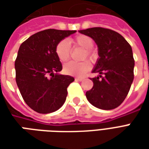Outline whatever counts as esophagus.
Here are the masks:
<instances>
[{"instance_id": "1", "label": "esophagus", "mask_w": 149, "mask_h": 149, "mask_svg": "<svg viewBox=\"0 0 149 149\" xmlns=\"http://www.w3.org/2000/svg\"><path fill=\"white\" fill-rule=\"evenodd\" d=\"M83 80H84V78H82V77L75 78V81H82Z\"/></svg>"}]
</instances>
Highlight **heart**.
Instances as JSON below:
<instances>
[{
  "label": "heart",
  "mask_w": 149,
  "mask_h": 149,
  "mask_svg": "<svg viewBox=\"0 0 149 149\" xmlns=\"http://www.w3.org/2000/svg\"><path fill=\"white\" fill-rule=\"evenodd\" d=\"M72 43L75 47H81L84 49L82 59L89 58L91 61L97 59V54L93 49L94 45L93 40L86 35H78L72 39ZM56 55L61 62H65L70 58L71 46L66 40H61L57 43L55 48ZM91 68L90 62L84 61L81 62L70 61L64 65V72L66 74L74 77H82Z\"/></svg>",
  "instance_id": "1"
}]
</instances>
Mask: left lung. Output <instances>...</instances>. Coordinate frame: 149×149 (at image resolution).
<instances>
[{"label": "left lung", "instance_id": "left-lung-1", "mask_svg": "<svg viewBox=\"0 0 149 149\" xmlns=\"http://www.w3.org/2000/svg\"><path fill=\"white\" fill-rule=\"evenodd\" d=\"M79 32L94 40L100 56L93 70L100 75L91 78L93 87L86 92L88 100L100 109H116L126 98L134 78L131 45L120 34L109 29L95 27Z\"/></svg>", "mask_w": 149, "mask_h": 149}]
</instances>
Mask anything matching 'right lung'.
Segmentation results:
<instances>
[{
	"label": "right lung",
	"mask_w": 149,
	"mask_h": 149,
	"mask_svg": "<svg viewBox=\"0 0 149 149\" xmlns=\"http://www.w3.org/2000/svg\"><path fill=\"white\" fill-rule=\"evenodd\" d=\"M76 32L45 29L32 35L19 48L15 61L17 84L25 103L37 112H53L65 103L67 88L74 78L57 73L62 65L55 48Z\"/></svg>",
	"instance_id": "right-lung-1"
}]
</instances>
